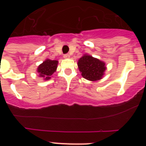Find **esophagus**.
<instances>
[{"label": "esophagus", "instance_id": "obj_1", "mask_svg": "<svg viewBox=\"0 0 146 146\" xmlns=\"http://www.w3.org/2000/svg\"><path fill=\"white\" fill-rule=\"evenodd\" d=\"M64 58H70V55H69V54H65V55H64Z\"/></svg>", "mask_w": 146, "mask_h": 146}]
</instances>
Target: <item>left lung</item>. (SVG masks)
I'll return each mask as SVG.
<instances>
[{
	"label": "left lung",
	"instance_id": "8db88e82",
	"mask_svg": "<svg viewBox=\"0 0 146 146\" xmlns=\"http://www.w3.org/2000/svg\"><path fill=\"white\" fill-rule=\"evenodd\" d=\"M77 65L82 77L90 81L101 80L104 74V71L106 70L104 62L89 55H84L80 58Z\"/></svg>",
	"mask_w": 146,
	"mask_h": 146
}]
</instances>
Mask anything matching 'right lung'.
I'll return each mask as SVG.
<instances>
[{
  "label": "right lung",
  "mask_w": 146,
  "mask_h": 146,
  "mask_svg": "<svg viewBox=\"0 0 146 146\" xmlns=\"http://www.w3.org/2000/svg\"><path fill=\"white\" fill-rule=\"evenodd\" d=\"M58 61L56 60H50L46 59L42 64L38 66L37 69V72L39 77L44 78L45 80H50L51 75L56 71Z\"/></svg>",
  "instance_id": "obj_1"
}]
</instances>
